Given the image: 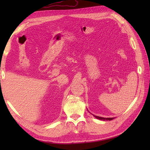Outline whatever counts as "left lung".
Returning <instances> with one entry per match:
<instances>
[{
    "mask_svg": "<svg viewBox=\"0 0 150 150\" xmlns=\"http://www.w3.org/2000/svg\"><path fill=\"white\" fill-rule=\"evenodd\" d=\"M93 115L95 118H97V119H99V120H111L114 119L113 117H112V118H104V117H98V116H95V115Z\"/></svg>",
    "mask_w": 150,
    "mask_h": 150,
    "instance_id": "left-lung-1",
    "label": "left lung"
}]
</instances>
